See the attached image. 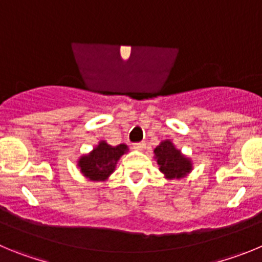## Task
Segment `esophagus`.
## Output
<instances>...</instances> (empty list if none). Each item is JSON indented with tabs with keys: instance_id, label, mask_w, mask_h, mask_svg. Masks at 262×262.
<instances>
[{
	"instance_id": "obj_1",
	"label": "esophagus",
	"mask_w": 262,
	"mask_h": 262,
	"mask_svg": "<svg viewBox=\"0 0 262 262\" xmlns=\"http://www.w3.org/2000/svg\"><path fill=\"white\" fill-rule=\"evenodd\" d=\"M145 147H146V143L143 142V141L133 143V148H137V150H142V148H145Z\"/></svg>"
}]
</instances>
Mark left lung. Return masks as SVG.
I'll list each match as a JSON object with an SVG mask.
<instances>
[{
	"label": "left lung",
	"mask_w": 262,
	"mask_h": 262,
	"mask_svg": "<svg viewBox=\"0 0 262 262\" xmlns=\"http://www.w3.org/2000/svg\"><path fill=\"white\" fill-rule=\"evenodd\" d=\"M160 171L169 179L181 178L190 171V162L169 141H163L154 150Z\"/></svg>",
	"instance_id": "1"
}]
</instances>
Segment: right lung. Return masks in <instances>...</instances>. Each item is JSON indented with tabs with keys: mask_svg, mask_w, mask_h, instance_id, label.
I'll return each mask as SVG.
<instances>
[{
	"mask_svg": "<svg viewBox=\"0 0 262 262\" xmlns=\"http://www.w3.org/2000/svg\"><path fill=\"white\" fill-rule=\"evenodd\" d=\"M126 150L125 145L110 146L105 142H100L98 147L89 155H84L79 159L78 166L86 178L91 180H104L112 173L115 164Z\"/></svg>",
	"mask_w": 262,
	"mask_h": 262,
	"instance_id": "1",
	"label": "right lung"
}]
</instances>
